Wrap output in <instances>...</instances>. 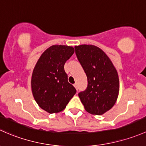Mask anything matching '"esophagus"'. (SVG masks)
<instances>
[{
    "mask_svg": "<svg viewBox=\"0 0 146 146\" xmlns=\"http://www.w3.org/2000/svg\"><path fill=\"white\" fill-rule=\"evenodd\" d=\"M74 88H76V90H78V88H77V84H74Z\"/></svg>",
    "mask_w": 146,
    "mask_h": 146,
    "instance_id": "1",
    "label": "esophagus"
}]
</instances>
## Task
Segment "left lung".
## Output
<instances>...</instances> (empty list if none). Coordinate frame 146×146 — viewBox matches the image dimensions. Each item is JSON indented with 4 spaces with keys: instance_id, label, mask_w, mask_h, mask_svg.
I'll use <instances>...</instances> for the list:
<instances>
[{
    "instance_id": "left-lung-1",
    "label": "left lung",
    "mask_w": 146,
    "mask_h": 146,
    "mask_svg": "<svg viewBox=\"0 0 146 146\" xmlns=\"http://www.w3.org/2000/svg\"><path fill=\"white\" fill-rule=\"evenodd\" d=\"M76 55L87 76L88 86L79 94L86 111L102 115L116 103L119 91L117 71L107 54L94 45L75 46Z\"/></svg>"
}]
</instances>
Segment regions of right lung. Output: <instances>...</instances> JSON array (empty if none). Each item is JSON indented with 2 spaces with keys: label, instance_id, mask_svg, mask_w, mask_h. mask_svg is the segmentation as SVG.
<instances>
[{
  "label": "right lung",
  "instance_id": "obj_1",
  "mask_svg": "<svg viewBox=\"0 0 146 146\" xmlns=\"http://www.w3.org/2000/svg\"><path fill=\"white\" fill-rule=\"evenodd\" d=\"M74 52L72 46H51L41 54L33 70L31 86L34 100L50 114L62 111L76 92L64 69Z\"/></svg>",
  "mask_w": 146,
  "mask_h": 146
}]
</instances>
